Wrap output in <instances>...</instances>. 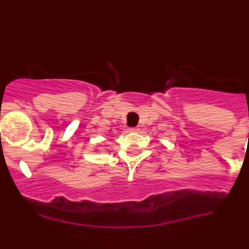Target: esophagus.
<instances>
[{
    "label": "esophagus",
    "instance_id": "esophagus-1",
    "mask_svg": "<svg viewBox=\"0 0 249 249\" xmlns=\"http://www.w3.org/2000/svg\"><path fill=\"white\" fill-rule=\"evenodd\" d=\"M137 131H139V128H137V127L130 128V132H137Z\"/></svg>",
    "mask_w": 249,
    "mask_h": 249
}]
</instances>
